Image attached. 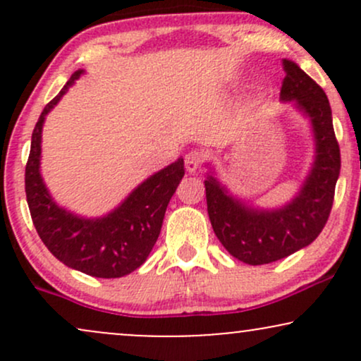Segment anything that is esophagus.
Listing matches in <instances>:
<instances>
[{
	"instance_id": "34e87169",
	"label": "esophagus",
	"mask_w": 361,
	"mask_h": 361,
	"mask_svg": "<svg viewBox=\"0 0 361 361\" xmlns=\"http://www.w3.org/2000/svg\"><path fill=\"white\" fill-rule=\"evenodd\" d=\"M204 152L200 151H190L188 154L185 156V168L188 173H195L198 168L204 163Z\"/></svg>"
}]
</instances>
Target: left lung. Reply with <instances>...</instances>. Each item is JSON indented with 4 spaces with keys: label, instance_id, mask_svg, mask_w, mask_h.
<instances>
[{
    "label": "left lung",
    "instance_id": "obj_1",
    "mask_svg": "<svg viewBox=\"0 0 361 361\" xmlns=\"http://www.w3.org/2000/svg\"><path fill=\"white\" fill-rule=\"evenodd\" d=\"M280 100L295 102L310 120L316 157L300 192L279 209H255L207 175V212L215 235L243 263L267 264L309 246L324 229L334 200L341 156L326 93L293 61L283 59Z\"/></svg>",
    "mask_w": 361,
    "mask_h": 361
}]
</instances>
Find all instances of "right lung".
<instances>
[{
	"label": "right lung",
	"mask_w": 361,
	"mask_h": 361,
	"mask_svg": "<svg viewBox=\"0 0 361 361\" xmlns=\"http://www.w3.org/2000/svg\"><path fill=\"white\" fill-rule=\"evenodd\" d=\"M85 73L76 71L45 105L32 134L25 166V193L32 222L47 250L66 267L97 279H120L137 270L159 238L164 212L185 175L183 157L149 176L117 209L97 219L68 212L54 202L40 175V142L45 115Z\"/></svg>",
	"instance_id": "1"
}]
</instances>
